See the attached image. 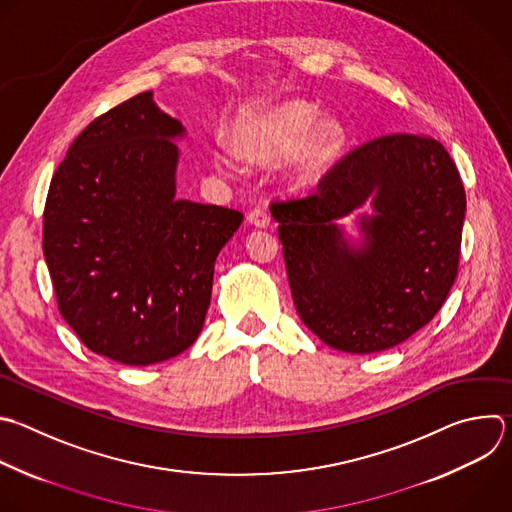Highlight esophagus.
<instances>
[{
    "label": "esophagus",
    "mask_w": 512,
    "mask_h": 512,
    "mask_svg": "<svg viewBox=\"0 0 512 512\" xmlns=\"http://www.w3.org/2000/svg\"><path fill=\"white\" fill-rule=\"evenodd\" d=\"M247 219H249L251 225H255V227H259V229H265V227L271 223L269 213H267L265 209H261V207H255V209L249 213Z\"/></svg>",
    "instance_id": "1"
}]
</instances>
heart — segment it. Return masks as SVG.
<instances>
[{"instance_id":"heart-1","label":"heart","mask_w":512,"mask_h":512,"mask_svg":"<svg viewBox=\"0 0 512 512\" xmlns=\"http://www.w3.org/2000/svg\"><path fill=\"white\" fill-rule=\"evenodd\" d=\"M317 115V106L305 100H285L241 128L237 152L253 162H273L291 151L283 179L289 189L307 191L319 183L346 142L342 120Z\"/></svg>"}]
</instances>
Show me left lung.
Segmentation results:
<instances>
[{
  "label": "left lung",
  "instance_id": "1",
  "mask_svg": "<svg viewBox=\"0 0 512 512\" xmlns=\"http://www.w3.org/2000/svg\"><path fill=\"white\" fill-rule=\"evenodd\" d=\"M366 202L363 241L337 218ZM466 195L446 148L420 134L362 144L317 193L273 203L289 287L301 321L333 350L376 354L422 329L458 273Z\"/></svg>",
  "mask_w": 512,
  "mask_h": 512
}]
</instances>
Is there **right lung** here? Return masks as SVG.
I'll return each mask as SVG.
<instances>
[{
    "label": "right lung",
    "mask_w": 512,
    "mask_h": 512,
    "mask_svg": "<svg viewBox=\"0 0 512 512\" xmlns=\"http://www.w3.org/2000/svg\"><path fill=\"white\" fill-rule=\"evenodd\" d=\"M185 134L142 92L92 120L50 183L44 257L60 313L88 350L124 366L195 344L215 261L243 223L239 211L177 199Z\"/></svg>",
    "instance_id": "right-lung-1"
}]
</instances>
